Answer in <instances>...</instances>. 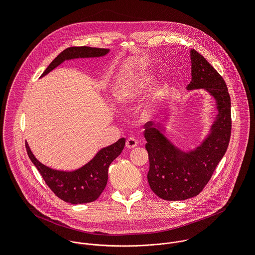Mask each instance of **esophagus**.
Wrapping results in <instances>:
<instances>
[{"label": "esophagus", "instance_id": "esophagus-1", "mask_svg": "<svg viewBox=\"0 0 255 255\" xmlns=\"http://www.w3.org/2000/svg\"><path fill=\"white\" fill-rule=\"evenodd\" d=\"M137 144H138V141L135 138H133V137H130V138H128L126 140V147L129 148V149L136 147Z\"/></svg>", "mask_w": 255, "mask_h": 255}]
</instances>
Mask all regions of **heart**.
Here are the masks:
<instances>
[{"label":"heart","instance_id":"1","mask_svg":"<svg viewBox=\"0 0 255 255\" xmlns=\"http://www.w3.org/2000/svg\"><path fill=\"white\" fill-rule=\"evenodd\" d=\"M154 80L155 76L151 70H141L122 85L117 94L118 102L124 107L137 103L151 87ZM167 93L168 86L163 81L153 87L149 96L146 114H153L156 111L157 106L166 97Z\"/></svg>","mask_w":255,"mask_h":255}]
</instances>
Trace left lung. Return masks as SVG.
<instances>
[{
  "label": "left lung",
  "mask_w": 255,
  "mask_h": 255,
  "mask_svg": "<svg viewBox=\"0 0 255 255\" xmlns=\"http://www.w3.org/2000/svg\"><path fill=\"white\" fill-rule=\"evenodd\" d=\"M192 81L188 90L205 89L216 100L218 115L211 132L195 150L184 152L161 133L152 121L144 125L148 152L150 189L166 201L187 200L199 195L224 156L231 136V101L224 79L195 49L191 50Z\"/></svg>",
  "instance_id": "left-lung-1"
}]
</instances>
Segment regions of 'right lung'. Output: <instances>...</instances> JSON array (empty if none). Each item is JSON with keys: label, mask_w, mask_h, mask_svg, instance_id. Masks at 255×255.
I'll return each instance as SVG.
<instances>
[{"label": "right lung", "mask_w": 255, "mask_h": 255, "mask_svg": "<svg viewBox=\"0 0 255 255\" xmlns=\"http://www.w3.org/2000/svg\"><path fill=\"white\" fill-rule=\"evenodd\" d=\"M109 52L106 48L89 46L68 47L59 53L47 66L40 78L47 75L64 60L84 57H100ZM125 138H120L110 146L101 149L96 156L83 167L75 171H59L45 166L35 158L27 142L25 143L29 158L42 175L46 185L60 200L70 204H85L96 201L106 188L108 168L122 152Z\"/></svg>", "instance_id": "add662e5"}]
</instances>
